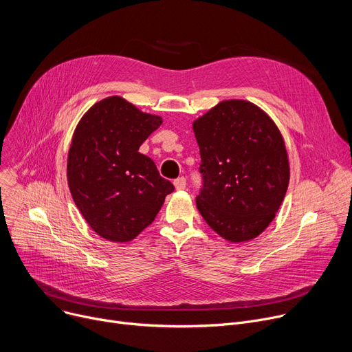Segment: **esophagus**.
I'll return each mask as SVG.
<instances>
[{"label": "esophagus", "mask_w": 352, "mask_h": 352, "mask_svg": "<svg viewBox=\"0 0 352 352\" xmlns=\"http://www.w3.org/2000/svg\"><path fill=\"white\" fill-rule=\"evenodd\" d=\"M176 190H184L186 188V179L182 176V177H177L175 182H173Z\"/></svg>", "instance_id": "esophagus-1"}]
</instances>
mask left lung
<instances>
[{
    "label": "left lung",
    "instance_id": "1",
    "mask_svg": "<svg viewBox=\"0 0 352 352\" xmlns=\"http://www.w3.org/2000/svg\"><path fill=\"white\" fill-rule=\"evenodd\" d=\"M203 186L196 204L231 242L258 236L275 219L289 184L282 135L259 107L228 100L193 122Z\"/></svg>",
    "mask_w": 352,
    "mask_h": 352
}]
</instances>
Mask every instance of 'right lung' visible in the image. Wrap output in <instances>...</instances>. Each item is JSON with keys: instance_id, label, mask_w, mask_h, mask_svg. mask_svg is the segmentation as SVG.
Listing matches in <instances>:
<instances>
[{"instance_id": "obj_1", "label": "right lung", "mask_w": 352, "mask_h": 352, "mask_svg": "<svg viewBox=\"0 0 352 352\" xmlns=\"http://www.w3.org/2000/svg\"><path fill=\"white\" fill-rule=\"evenodd\" d=\"M160 124V117L118 96L96 102L80 120L67 156V182L77 208L100 236L133 239L175 190L155 162L138 152Z\"/></svg>"}]
</instances>
